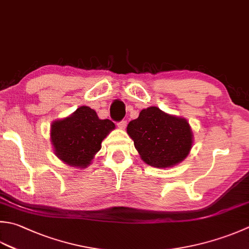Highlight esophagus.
I'll return each instance as SVG.
<instances>
[{
	"instance_id": "esophagus-1",
	"label": "esophagus",
	"mask_w": 249,
	"mask_h": 249,
	"mask_svg": "<svg viewBox=\"0 0 249 249\" xmlns=\"http://www.w3.org/2000/svg\"><path fill=\"white\" fill-rule=\"evenodd\" d=\"M118 126H119V128H121V129H125L126 126H127V122L124 121V120L121 121L118 123Z\"/></svg>"
}]
</instances>
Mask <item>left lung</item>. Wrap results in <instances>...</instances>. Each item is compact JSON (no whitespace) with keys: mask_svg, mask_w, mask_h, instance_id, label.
I'll return each instance as SVG.
<instances>
[{"mask_svg":"<svg viewBox=\"0 0 249 249\" xmlns=\"http://www.w3.org/2000/svg\"><path fill=\"white\" fill-rule=\"evenodd\" d=\"M127 134L141 160L158 168L172 167L181 162L193 143L188 121L165 113L158 107L141 110L138 119L128 123Z\"/></svg>","mask_w":249,"mask_h":249,"instance_id":"8db88e82","label":"left lung"}]
</instances>
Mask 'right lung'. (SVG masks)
I'll use <instances>...</instances> for the list:
<instances>
[{
	"instance_id": "right-lung-1",
	"label": "right lung",
	"mask_w": 249,
	"mask_h": 249,
	"mask_svg": "<svg viewBox=\"0 0 249 249\" xmlns=\"http://www.w3.org/2000/svg\"><path fill=\"white\" fill-rule=\"evenodd\" d=\"M113 122L100 120L89 107H80L62 120L53 122L51 140L59 160L70 166L86 167L101 149V142L111 130Z\"/></svg>"
}]
</instances>
